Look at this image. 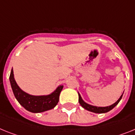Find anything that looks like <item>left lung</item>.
<instances>
[{"instance_id":"1","label":"left lung","mask_w":135,"mask_h":135,"mask_svg":"<svg viewBox=\"0 0 135 135\" xmlns=\"http://www.w3.org/2000/svg\"><path fill=\"white\" fill-rule=\"evenodd\" d=\"M123 94L121 95V97H119V99L116 102L114 103V104H112V105H110V106H106V107H98V106H92V105H90V104H87V103H86L85 102H84L83 99H81V95H80V93H78V95H79V103H80V105H81L84 109L87 110H89V111L93 112V113H105L110 111V110L113 109L114 107H115V106L118 104V103L119 102V101L121 100V99L122 98Z\"/></svg>"}]
</instances>
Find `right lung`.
<instances>
[{
  "label": "right lung",
  "instance_id": "1",
  "mask_svg": "<svg viewBox=\"0 0 135 135\" xmlns=\"http://www.w3.org/2000/svg\"><path fill=\"white\" fill-rule=\"evenodd\" d=\"M9 81L14 96L20 105L28 111L34 113H42L54 108L58 103L59 96L63 89V86L60 85L48 95L35 96L29 95L24 92L18 86L13 77V69L10 73Z\"/></svg>",
  "mask_w": 135,
  "mask_h": 135
}]
</instances>
